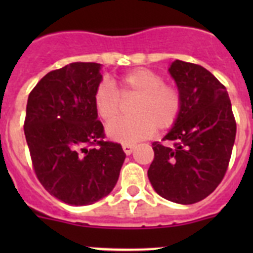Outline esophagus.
<instances>
[{"label": "esophagus", "mask_w": 253, "mask_h": 253, "mask_svg": "<svg viewBox=\"0 0 253 253\" xmlns=\"http://www.w3.org/2000/svg\"><path fill=\"white\" fill-rule=\"evenodd\" d=\"M133 149L134 146H131V144H123V151L125 152V154H131Z\"/></svg>", "instance_id": "esophagus-1"}]
</instances>
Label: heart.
Instances as JSON below:
<instances>
[{
	"instance_id": "obj_1",
	"label": "heart",
	"mask_w": 253,
	"mask_h": 253,
	"mask_svg": "<svg viewBox=\"0 0 253 253\" xmlns=\"http://www.w3.org/2000/svg\"><path fill=\"white\" fill-rule=\"evenodd\" d=\"M137 97L132 107L135 115L130 120L121 121L107 128V135L116 142L131 144L151 137L156 129L169 130L180 119L184 99L175 84H165L162 76L149 68H137L120 76L116 88L107 81H101L93 92L96 113L110 124L122 111L123 99Z\"/></svg>"
}]
</instances>
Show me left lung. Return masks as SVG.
Segmentation results:
<instances>
[{
  "label": "left lung",
  "mask_w": 253,
  "mask_h": 253,
  "mask_svg": "<svg viewBox=\"0 0 253 253\" xmlns=\"http://www.w3.org/2000/svg\"><path fill=\"white\" fill-rule=\"evenodd\" d=\"M184 99L180 119L153 142L148 178L156 193L178 204L198 203L218 187L236 139V119L227 88L199 64L176 59L169 67Z\"/></svg>",
  "instance_id": "left-lung-1"
}]
</instances>
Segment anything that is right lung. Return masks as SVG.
I'll use <instances>...</instances> for the list:
<instances>
[{
    "label": "right lung",
    "mask_w": 253,
    "mask_h": 253,
    "mask_svg": "<svg viewBox=\"0 0 253 253\" xmlns=\"http://www.w3.org/2000/svg\"><path fill=\"white\" fill-rule=\"evenodd\" d=\"M100 64L76 62L46 73L29 93L24 131L40 184L69 205H90L111 193L125 153L105 140L93 92Z\"/></svg>",
    "instance_id": "right-lung-1"
}]
</instances>
